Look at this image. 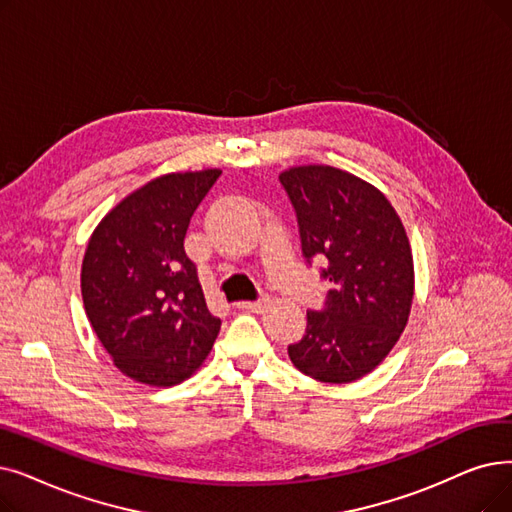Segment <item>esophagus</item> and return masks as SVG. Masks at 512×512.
<instances>
[{"label": "esophagus", "mask_w": 512, "mask_h": 512, "mask_svg": "<svg viewBox=\"0 0 512 512\" xmlns=\"http://www.w3.org/2000/svg\"><path fill=\"white\" fill-rule=\"evenodd\" d=\"M268 303H270L268 297H261L257 301H240L238 307L244 309V311H263L265 307H268Z\"/></svg>", "instance_id": "esophagus-1"}]
</instances>
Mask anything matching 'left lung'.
<instances>
[{
  "label": "left lung",
  "mask_w": 512,
  "mask_h": 512,
  "mask_svg": "<svg viewBox=\"0 0 512 512\" xmlns=\"http://www.w3.org/2000/svg\"><path fill=\"white\" fill-rule=\"evenodd\" d=\"M280 184L297 213L305 261L322 259V278L332 282L288 358L320 383L358 381L408 324L414 263L404 224L381 190L337 167H291Z\"/></svg>",
  "instance_id": "left-lung-1"
}]
</instances>
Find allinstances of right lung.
Here are the masks:
<instances>
[{
	"mask_svg": "<svg viewBox=\"0 0 512 512\" xmlns=\"http://www.w3.org/2000/svg\"><path fill=\"white\" fill-rule=\"evenodd\" d=\"M219 169L167 173L125 196L87 242L81 295L96 337L129 379L171 387L205 362L215 318L184 251Z\"/></svg>",
	"mask_w": 512,
	"mask_h": 512,
	"instance_id": "add662e5",
	"label": "right lung"
}]
</instances>
